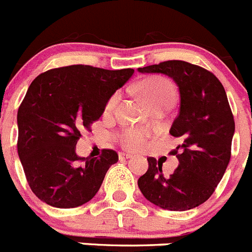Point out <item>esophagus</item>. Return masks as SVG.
<instances>
[{
	"label": "esophagus",
	"mask_w": 252,
	"mask_h": 252,
	"mask_svg": "<svg viewBox=\"0 0 252 252\" xmlns=\"http://www.w3.org/2000/svg\"><path fill=\"white\" fill-rule=\"evenodd\" d=\"M131 155L130 154H126V153H119V159L121 160H126V159H130Z\"/></svg>",
	"instance_id": "obj_1"
}]
</instances>
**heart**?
Listing matches in <instances>:
<instances>
[{"instance_id":"1","label":"heart","mask_w":252,"mask_h":252,"mask_svg":"<svg viewBox=\"0 0 252 252\" xmlns=\"http://www.w3.org/2000/svg\"><path fill=\"white\" fill-rule=\"evenodd\" d=\"M140 95L143 97L144 102L149 105L150 108L157 107V105H171L175 100V88L169 81L159 77L154 78H148L143 81L138 86ZM119 98V94H114L109 99L107 104V109L110 110L115 105ZM148 133L143 129L131 128L124 131L121 135L122 143L128 149L137 150L144 147L145 138Z\"/></svg>"}]
</instances>
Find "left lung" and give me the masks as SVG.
Segmentation results:
<instances>
[{
    "instance_id": "obj_1",
    "label": "left lung",
    "mask_w": 252,
    "mask_h": 252,
    "mask_svg": "<svg viewBox=\"0 0 252 252\" xmlns=\"http://www.w3.org/2000/svg\"><path fill=\"white\" fill-rule=\"evenodd\" d=\"M143 74H164L179 88V114L169 133L180 138L174 154L179 165L164 176L161 164L148 158L138 180L147 200L161 209L185 211L205 203L224 176L231 157L235 122L226 93L213 73L184 61L138 68Z\"/></svg>"
}]
</instances>
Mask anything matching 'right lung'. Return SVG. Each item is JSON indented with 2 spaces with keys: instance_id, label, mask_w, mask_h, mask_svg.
<instances>
[{
  "instance_id": "1",
  "label": "right lung",
  "mask_w": 252,
  "mask_h": 252,
  "mask_svg": "<svg viewBox=\"0 0 252 252\" xmlns=\"http://www.w3.org/2000/svg\"><path fill=\"white\" fill-rule=\"evenodd\" d=\"M133 73L130 68L76 64L47 70L31 83L17 113V150L39 200L68 209L88 203L97 194L118 154L104 149L99 158H81L76 144ZM81 160L83 166L79 165Z\"/></svg>"
}]
</instances>
